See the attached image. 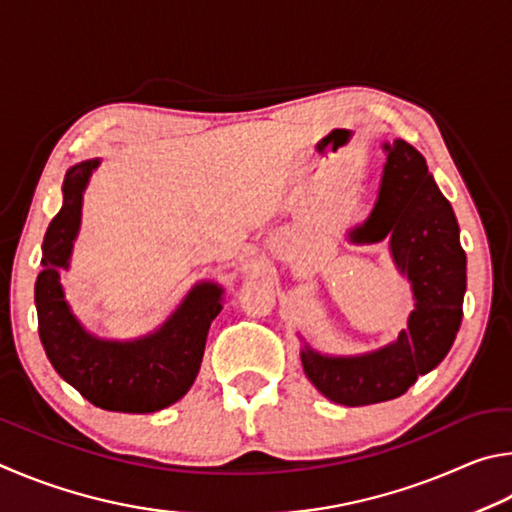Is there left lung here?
Returning a JSON list of instances; mask_svg holds the SVG:
<instances>
[{"instance_id": "1", "label": "left lung", "mask_w": 512, "mask_h": 512, "mask_svg": "<svg viewBox=\"0 0 512 512\" xmlns=\"http://www.w3.org/2000/svg\"><path fill=\"white\" fill-rule=\"evenodd\" d=\"M378 204L362 227L351 231L355 242H380L391 236L398 270L414 288L416 310L409 328L382 351L360 357H326L306 346L303 371L326 398L346 407L375 405L400 398L420 375L443 362L463 317L465 251L459 240L452 204L438 191L427 161L407 141L384 146Z\"/></svg>"}]
</instances>
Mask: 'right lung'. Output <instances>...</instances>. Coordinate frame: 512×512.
I'll return each instance as SVG.
<instances>
[{"instance_id":"obj_1","label":"right lung","mask_w":512,"mask_h":512,"mask_svg":"<svg viewBox=\"0 0 512 512\" xmlns=\"http://www.w3.org/2000/svg\"><path fill=\"white\" fill-rule=\"evenodd\" d=\"M98 159L74 166L62 186V206L42 245L35 281L38 333L53 369L92 405L123 414H150L173 405L191 389L211 321L222 310V290L200 283L155 335L134 342H103L71 315L60 288L80 224L83 191Z\"/></svg>"}]
</instances>
